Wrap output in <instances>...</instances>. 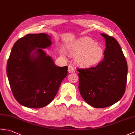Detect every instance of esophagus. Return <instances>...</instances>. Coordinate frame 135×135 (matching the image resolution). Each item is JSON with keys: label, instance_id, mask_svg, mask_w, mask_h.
Here are the masks:
<instances>
[{"label": "esophagus", "instance_id": "esophagus-1", "mask_svg": "<svg viewBox=\"0 0 135 135\" xmlns=\"http://www.w3.org/2000/svg\"><path fill=\"white\" fill-rule=\"evenodd\" d=\"M68 71L69 73H74V72L75 71V69L72 66H69L68 67Z\"/></svg>", "mask_w": 135, "mask_h": 135}]
</instances>
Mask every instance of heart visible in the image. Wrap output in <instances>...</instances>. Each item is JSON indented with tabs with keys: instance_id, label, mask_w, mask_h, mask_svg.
<instances>
[{
	"instance_id": "obj_1",
	"label": "heart",
	"mask_w": 135,
	"mask_h": 135,
	"mask_svg": "<svg viewBox=\"0 0 135 135\" xmlns=\"http://www.w3.org/2000/svg\"><path fill=\"white\" fill-rule=\"evenodd\" d=\"M70 53L75 56V61L82 68L96 66L103 60L104 50L98 43L89 37L77 39L69 47ZM61 54L64 53L61 52Z\"/></svg>"
}]
</instances>
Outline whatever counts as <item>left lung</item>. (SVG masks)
<instances>
[{"label": "left lung", "mask_w": 135, "mask_h": 135, "mask_svg": "<svg viewBox=\"0 0 135 135\" xmlns=\"http://www.w3.org/2000/svg\"><path fill=\"white\" fill-rule=\"evenodd\" d=\"M101 35L106 42L103 60L95 67L78 70L81 96L96 108L111 106L122 98L128 73L127 61L119 42L105 34Z\"/></svg>", "instance_id": "left-lung-1"}]
</instances>
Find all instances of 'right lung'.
Returning a JSON list of instances; mask_svg holds the SVG:
<instances>
[{
	"label": "right lung",
	"mask_w": 135,
	"mask_h": 135,
	"mask_svg": "<svg viewBox=\"0 0 135 135\" xmlns=\"http://www.w3.org/2000/svg\"><path fill=\"white\" fill-rule=\"evenodd\" d=\"M46 34H28L16 41L7 64V74L13 95L22 105L46 107L54 99L68 66L59 67L42 49L51 45Z\"/></svg>",
	"instance_id": "add662e5"
}]
</instances>
